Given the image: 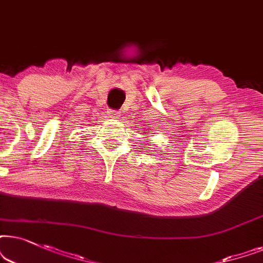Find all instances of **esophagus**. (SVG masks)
<instances>
[{"label":"esophagus","instance_id":"1","mask_svg":"<svg viewBox=\"0 0 263 263\" xmlns=\"http://www.w3.org/2000/svg\"><path fill=\"white\" fill-rule=\"evenodd\" d=\"M108 113V115H109L110 118H113V119H118L119 117H120V113H119V111H117V110H111V109H109L107 111Z\"/></svg>","mask_w":263,"mask_h":263}]
</instances>
